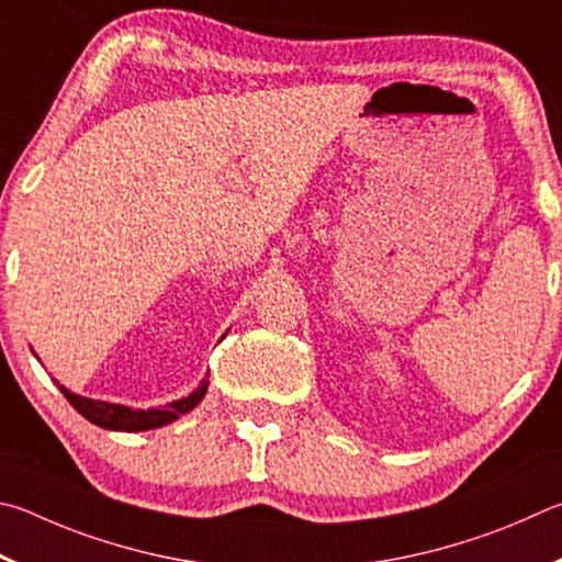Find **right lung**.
<instances>
[{
    "label": "right lung",
    "instance_id": "right-lung-1",
    "mask_svg": "<svg viewBox=\"0 0 562 562\" xmlns=\"http://www.w3.org/2000/svg\"><path fill=\"white\" fill-rule=\"evenodd\" d=\"M61 392H64V397L71 402L78 415H83L88 422H93V425H98V427L115 429V431H145V429H157V427L170 425V422L187 415V412L200 405L204 392H206V380L192 392V395L170 402V405H165V407H155V409H131L123 405H111V402L78 397V395H74V392H68L64 387H61Z\"/></svg>",
    "mask_w": 562,
    "mask_h": 562
}]
</instances>
